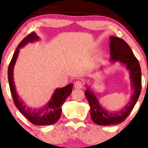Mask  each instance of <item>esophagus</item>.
Returning a JSON list of instances; mask_svg holds the SVG:
<instances>
[{
	"mask_svg": "<svg viewBox=\"0 0 148 148\" xmlns=\"http://www.w3.org/2000/svg\"><path fill=\"white\" fill-rule=\"evenodd\" d=\"M74 88H76V89H81L84 87V82L82 81H80V80H78L76 81L75 83H74Z\"/></svg>",
	"mask_w": 148,
	"mask_h": 148,
	"instance_id": "obj_1",
	"label": "esophagus"
}]
</instances>
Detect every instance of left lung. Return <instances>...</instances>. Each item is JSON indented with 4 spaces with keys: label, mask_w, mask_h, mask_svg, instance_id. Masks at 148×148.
<instances>
[{
    "label": "left lung",
    "mask_w": 148,
    "mask_h": 148,
    "mask_svg": "<svg viewBox=\"0 0 148 148\" xmlns=\"http://www.w3.org/2000/svg\"><path fill=\"white\" fill-rule=\"evenodd\" d=\"M110 41L111 60L113 62L120 61L125 64L130 70L133 94L130 101L123 109L119 111L111 112L108 111L100 105L96 95L90 89L88 88L86 90L85 95L90 106L91 119L97 125L103 126L118 125L125 121L138 101L142 88L140 64L138 59L134 55L132 49L126 42L119 37L111 36Z\"/></svg>",
    "instance_id": "left-lung-1"
}]
</instances>
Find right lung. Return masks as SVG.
Returning a JSON list of instances; mask_svg holds the SVG:
<instances>
[{"mask_svg": "<svg viewBox=\"0 0 148 148\" xmlns=\"http://www.w3.org/2000/svg\"><path fill=\"white\" fill-rule=\"evenodd\" d=\"M38 40L39 37L37 36V34L32 32L18 44L8 67V76L10 89L12 95L13 101L18 111L32 124L43 126V125H53L60 118L61 112H62L61 106L65 101L66 98L72 92L73 84H70L65 87L58 88L56 90L53 94L51 99L45 106L40 108V109H31L24 104L23 101L21 99V98H19L17 93L16 92L14 81H13V69H14L15 62L17 58L18 52H19V49L23 47L28 42H32Z\"/></svg>", "mask_w": 148, "mask_h": 148, "instance_id": "add662e5", "label": "right lung"}]
</instances>
